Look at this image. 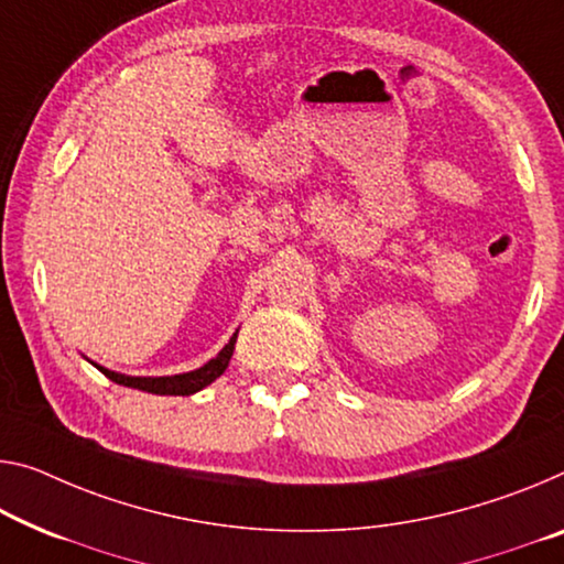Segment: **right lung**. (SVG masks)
Here are the masks:
<instances>
[{
  "mask_svg": "<svg viewBox=\"0 0 564 564\" xmlns=\"http://www.w3.org/2000/svg\"><path fill=\"white\" fill-rule=\"evenodd\" d=\"M234 343H237V335L231 337L227 348H224L214 360L206 362L204 368L192 370V372H181V376H166V378H131V376H120V372H112L108 368H100L102 376L110 378L112 383L118 386H128V388H138V391L145 393H155V395H192L196 391H202L209 383H214L216 378L227 370L231 355H234Z\"/></svg>",
  "mask_w": 564,
  "mask_h": 564,
  "instance_id": "1",
  "label": "right lung"
}]
</instances>
